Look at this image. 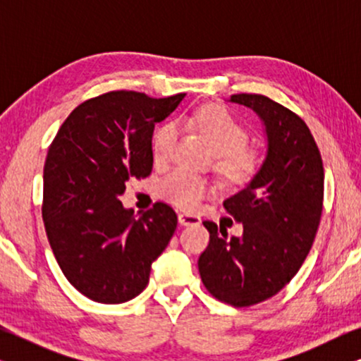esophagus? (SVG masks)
Returning a JSON list of instances; mask_svg holds the SVG:
<instances>
[{"label":"esophagus","instance_id":"esophagus-1","mask_svg":"<svg viewBox=\"0 0 361 361\" xmlns=\"http://www.w3.org/2000/svg\"><path fill=\"white\" fill-rule=\"evenodd\" d=\"M177 219H179V224L184 225V226H187V225H200V221H202L200 216L194 215V214H179Z\"/></svg>","mask_w":361,"mask_h":361}]
</instances>
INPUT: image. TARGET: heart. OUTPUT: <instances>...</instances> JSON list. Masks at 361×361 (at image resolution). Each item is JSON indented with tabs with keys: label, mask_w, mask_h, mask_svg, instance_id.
I'll return each mask as SVG.
<instances>
[{
	"label": "heart",
	"mask_w": 361,
	"mask_h": 361,
	"mask_svg": "<svg viewBox=\"0 0 361 361\" xmlns=\"http://www.w3.org/2000/svg\"><path fill=\"white\" fill-rule=\"evenodd\" d=\"M182 123L197 131L216 154V166L226 179L246 182L259 169L258 152L246 147L248 131L224 106L204 105L184 116ZM177 140V128L166 123L152 135V157L164 162L171 157ZM212 192V185L202 177L184 169H176L159 182V194L182 209H195Z\"/></svg>",
	"instance_id": "1"
}]
</instances>
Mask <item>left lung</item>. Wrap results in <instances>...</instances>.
<instances>
[{
	"label": "left lung",
	"mask_w": 361,
	"mask_h": 361,
	"mask_svg": "<svg viewBox=\"0 0 361 361\" xmlns=\"http://www.w3.org/2000/svg\"><path fill=\"white\" fill-rule=\"evenodd\" d=\"M264 126L266 154L248 184L224 207L243 224L231 236L204 221L210 243L199 258L200 278L212 295L246 307L278 294L294 278L317 233L324 200V166L307 125L263 95H231Z\"/></svg>",
	"instance_id": "left-lung-1"
}]
</instances>
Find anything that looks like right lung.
<instances>
[{
  "mask_svg": "<svg viewBox=\"0 0 361 361\" xmlns=\"http://www.w3.org/2000/svg\"><path fill=\"white\" fill-rule=\"evenodd\" d=\"M184 97L121 90L92 98L68 115L49 147L42 204L49 243L68 283L95 302L141 294L177 228L167 204L137 216L120 195L128 180L151 174L154 125Z\"/></svg>",
  "mask_w": 361,
  "mask_h": 361,
  "instance_id": "1",
  "label": "right lung"
}]
</instances>
